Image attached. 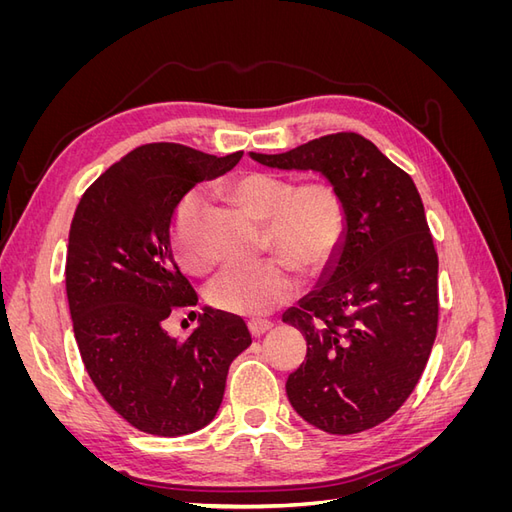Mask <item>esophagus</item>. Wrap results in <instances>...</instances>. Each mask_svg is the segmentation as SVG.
<instances>
[{
	"label": "esophagus",
	"mask_w": 512,
	"mask_h": 512,
	"mask_svg": "<svg viewBox=\"0 0 512 512\" xmlns=\"http://www.w3.org/2000/svg\"><path fill=\"white\" fill-rule=\"evenodd\" d=\"M271 327H273V322H269V320H250V322H247V329H250L252 337L265 335L267 331H271Z\"/></svg>",
	"instance_id": "esophagus-1"
}]
</instances>
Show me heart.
I'll use <instances>...</instances> for the list:
<instances>
[{
    "instance_id": "obj_1",
    "label": "heart",
    "mask_w": 512,
    "mask_h": 512,
    "mask_svg": "<svg viewBox=\"0 0 512 512\" xmlns=\"http://www.w3.org/2000/svg\"><path fill=\"white\" fill-rule=\"evenodd\" d=\"M232 198L256 222L265 224V247L282 258L254 265H230L213 277L207 299L213 307L237 316H267L299 290V271L318 275L344 243L346 207L335 185L314 179L294 185L271 173H243L228 185ZM203 188L185 192L170 220V245L179 265L194 275L207 273L213 258L203 243Z\"/></svg>"
}]
</instances>
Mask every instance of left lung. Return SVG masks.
Returning <instances> with one entry per match:
<instances>
[{"label":"left lung","instance_id":"1","mask_svg":"<svg viewBox=\"0 0 512 512\" xmlns=\"http://www.w3.org/2000/svg\"><path fill=\"white\" fill-rule=\"evenodd\" d=\"M250 156L271 168L320 173L346 207L337 256L318 288L282 318L307 342L305 363L286 382L290 404L335 436L376 427L414 391L438 333V254L421 194L356 132Z\"/></svg>","mask_w":512,"mask_h":512}]
</instances>
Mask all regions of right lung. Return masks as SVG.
Wrapping results in <instances>:
<instances>
[{
	"mask_svg": "<svg viewBox=\"0 0 512 512\" xmlns=\"http://www.w3.org/2000/svg\"><path fill=\"white\" fill-rule=\"evenodd\" d=\"M241 156L177 143L136 147L89 185L74 211L66 292L81 359L106 404L151 436L209 425L230 363L252 344L239 316L211 307L183 342L162 327L173 309L198 301L170 250L177 200Z\"/></svg>",
	"mask_w": 512,
	"mask_h": 512,
	"instance_id": "add662e5",
	"label": "right lung"
}]
</instances>
